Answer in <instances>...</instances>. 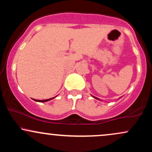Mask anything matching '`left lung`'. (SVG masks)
Returning <instances> with one entry per match:
<instances>
[{
  "instance_id": "obj_1",
  "label": "left lung",
  "mask_w": 152,
  "mask_h": 152,
  "mask_svg": "<svg viewBox=\"0 0 152 152\" xmlns=\"http://www.w3.org/2000/svg\"><path fill=\"white\" fill-rule=\"evenodd\" d=\"M92 96L94 97V98H95V99H98V100H100V99H98V98H96V97H95V96Z\"/></svg>"
}]
</instances>
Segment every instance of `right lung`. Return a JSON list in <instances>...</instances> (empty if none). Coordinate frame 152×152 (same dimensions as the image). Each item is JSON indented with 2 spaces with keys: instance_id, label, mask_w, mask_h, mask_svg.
I'll return each instance as SVG.
<instances>
[{
  "instance_id": "right-lung-1",
  "label": "right lung",
  "mask_w": 152,
  "mask_h": 152,
  "mask_svg": "<svg viewBox=\"0 0 152 152\" xmlns=\"http://www.w3.org/2000/svg\"><path fill=\"white\" fill-rule=\"evenodd\" d=\"M55 97H53V98H51V99H44V100H37V99H34V100L36 101V102H48V101L51 100V99H54Z\"/></svg>"
}]
</instances>
